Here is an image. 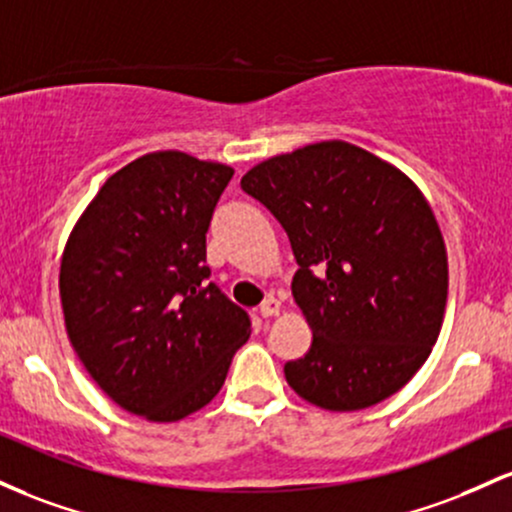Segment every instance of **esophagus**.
<instances>
[{
    "mask_svg": "<svg viewBox=\"0 0 512 512\" xmlns=\"http://www.w3.org/2000/svg\"><path fill=\"white\" fill-rule=\"evenodd\" d=\"M275 314H280V302L275 300V297H268L266 302L261 304V317H275Z\"/></svg>",
    "mask_w": 512,
    "mask_h": 512,
    "instance_id": "esophagus-1",
    "label": "esophagus"
}]
</instances>
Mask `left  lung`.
<instances>
[{
    "mask_svg": "<svg viewBox=\"0 0 512 512\" xmlns=\"http://www.w3.org/2000/svg\"><path fill=\"white\" fill-rule=\"evenodd\" d=\"M241 188L290 239L292 297L312 346L285 363L309 404L360 411L428 360L447 302V251L428 200L375 154L329 140L266 159Z\"/></svg>",
    "mask_w": 512,
    "mask_h": 512,
    "instance_id": "left-lung-1",
    "label": "left lung"
}]
</instances>
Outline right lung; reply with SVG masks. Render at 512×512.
I'll list each match as a JSON object with an SVG mask.
<instances>
[{"label": "right lung", "instance_id": "obj_1", "mask_svg": "<svg viewBox=\"0 0 512 512\" xmlns=\"http://www.w3.org/2000/svg\"><path fill=\"white\" fill-rule=\"evenodd\" d=\"M232 166L166 149L116 171L67 239L60 300L94 382L135 416L174 423L215 399L251 319L208 283L205 234Z\"/></svg>", "mask_w": 512, "mask_h": 512}]
</instances>
